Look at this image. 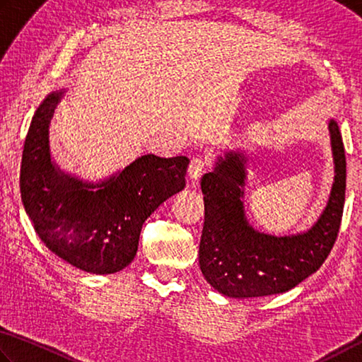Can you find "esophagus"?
<instances>
[{
    "label": "esophagus",
    "mask_w": 362,
    "mask_h": 362,
    "mask_svg": "<svg viewBox=\"0 0 362 362\" xmlns=\"http://www.w3.org/2000/svg\"><path fill=\"white\" fill-rule=\"evenodd\" d=\"M208 168V160L206 157L204 156H195L191 163H189V168H187V175L191 177L192 181H197L200 180L202 176L205 175V171Z\"/></svg>",
    "instance_id": "34e87169"
}]
</instances>
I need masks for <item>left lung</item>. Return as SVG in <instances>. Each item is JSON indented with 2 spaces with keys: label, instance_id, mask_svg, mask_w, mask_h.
<instances>
[{
  "label": "left lung",
  "instance_id": "left-lung-1",
  "mask_svg": "<svg viewBox=\"0 0 362 362\" xmlns=\"http://www.w3.org/2000/svg\"><path fill=\"white\" fill-rule=\"evenodd\" d=\"M334 182L325 210L305 232L270 235L255 229L245 213L248 157L227 151L202 177L205 223L199 264L205 280L235 299L286 293L318 270L337 238L345 204L346 162L339 124L329 119Z\"/></svg>",
  "mask_w": 362,
  "mask_h": 362
}]
</instances>
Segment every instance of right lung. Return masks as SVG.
Returning a JSON list of instances; mask_svg holds the SVG:
<instances>
[{
    "instance_id": "obj_1",
    "label": "right lung",
    "mask_w": 362,
    "mask_h": 362,
    "mask_svg": "<svg viewBox=\"0 0 362 362\" xmlns=\"http://www.w3.org/2000/svg\"><path fill=\"white\" fill-rule=\"evenodd\" d=\"M65 93L50 92L31 119L21 165L22 204L54 255L88 274H116L135 259L144 221L185 189L189 158L146 154L97 182L66 173L52 160L49 139Z\"/></svg>"
}]
</instances>
